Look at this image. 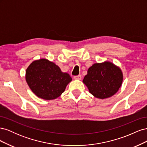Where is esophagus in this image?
<instances>
[{"mask_svg": "<svg viewBox=\"0 0 147 147\" xmlns=\"http://www.w3.org/2000/svg\"><path fill=\"white\" fill-rule=\"evenodd\" d=\"M81 78H82V76L80 75H77V76L74 77V80H81Z\"/></svg>", "mask_w": 147, "mask_h": 147, "instance_id": "1", "label": "esophagus"}]
</instances>
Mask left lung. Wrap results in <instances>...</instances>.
<instances>
[{
    "instance_id": "1",
    "label": "left lung",
    "mask_w": 147,
    "mask_h": 147,
    "mask_svg": "<svg viewBox=\"0 0 147 147\" xmlns=\"http://www.w3.org/2000/svg\"><path fill=\"white\" fill-rule=\"evenodd\" d=\"M87 72L83 83L96 98L104 99L112 97L118 92L123 83L121 69L109 61L94 64Z\"/></svg>"
}]
</instances>
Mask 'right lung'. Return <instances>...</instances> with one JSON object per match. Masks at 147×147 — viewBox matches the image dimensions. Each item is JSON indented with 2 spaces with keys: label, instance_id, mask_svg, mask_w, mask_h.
Here are the masks:
<instances>
[{
  "label": "right lung",
  "instance_id": "right-lung-1",
  "mask_svg": "<svg viewBox=\"0 0 147 147\" xmlns=\"http://www.w3.org/2000/svg\"><path fill=\"white\" fill-rule=\"evenodd\" d=\"M69 74L47 59L35 60L26 71V80L32 91L39 98L53 100L59 97L72 81Z\"/></svg>",
  "mask_w": 147,
  "mask_h": 147
}]
</instances>
